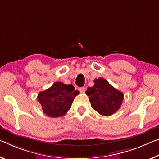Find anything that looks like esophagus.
I'll return each instance as SVG.
<instances>
[{
  "instance_id": "obj_1",
  "label": "esophagus",
  "mask_w": 159,
  "mask_h": 159,
  "mask_svg": "<svg viewBox=\"0 0 159 159\" xmlns=\"http://www.w3.org/2000/svg\"><path fill=\"white\" fill-rule=\"evenodd\" d=\"M79 91L82 93H84L85 92V87H80L79 89Z\"/></svg>"
}]
</instances>
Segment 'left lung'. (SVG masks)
<instances>
[{
    "instance_id": "obj_1",
    "label": "left lung",
    "mask_w": 159,
    "mask_h": 159,
    "mask_svg": "<svg viewBox=\"0 0 159 159\" xmlns=\"http://www.w3.org/2000/svg\"><path fill=\"white\" fill-rule=\"evenodd\" d=\"M85 93L93 109L104 116H110L117 112L124 99L123 93L103 78L95 79L94 85L88 88Z\"/></svg>"
}]
</instances>
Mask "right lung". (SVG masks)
Segmentation results:
<instances>
[{"label": "right lung", "mask_w": 159, "mask_h": 159, "mask_svg": "<svg viewBox=\"0 0 159 159\" xmlns=\"http://www.w3.org/2000/svg\"><path fill=\"white\" fill-rule=\"evenodd\" d=\"M79 92L72 85L56 82L49 89L40 92L37 96L44 114L51 117H59L68 112L75 97Z\"/></svg>", "instance_id": "add662e5"}]
</instances>
